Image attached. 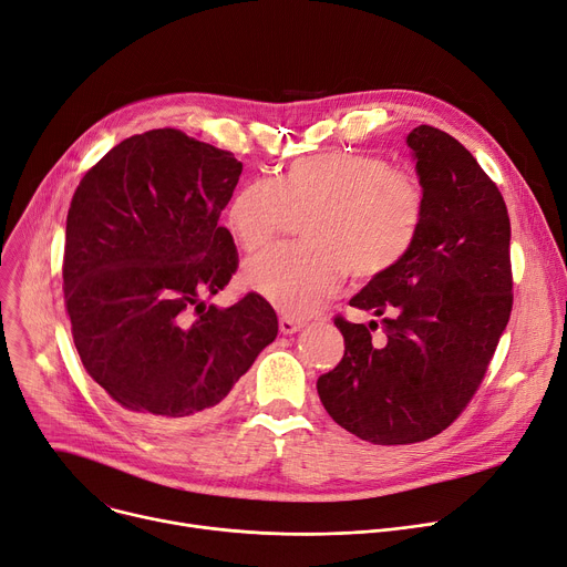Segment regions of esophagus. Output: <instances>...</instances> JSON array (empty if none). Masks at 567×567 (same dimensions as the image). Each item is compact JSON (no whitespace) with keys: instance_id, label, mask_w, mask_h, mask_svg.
<instances>
[{"instance_id":"esophagus-1","label":"esophagus","mask_w":567,"mask_h":567,"mask_svg":"<svg viewBox=\"0 0 567 567\" xmlns=\"http://www.w3.org/2000/svg\"><path fill=\"white\" fill-rule=\"evenodd\" d=\"M278 326H280V333H282V336H291V333H296V331H301L306 323H303L301 319H293V317L282 315L280 321H278Z\"/></svg>"}]
</instances>
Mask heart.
Returning a JSON list of instances; mask_svg holds the SVG:
<instances>
[{
    "instance_id": "b5f03b06",
    "label": "heart",
    "mask_w": 567,
    "mask_h": 567,
    "mask_svg": "<svg viewBox=\"0 0 567 567\" xmlns=\"http://www.w3.org/2000/svg\"><path fill=\"white\" fill-rule=\"evenodd\" d=\"M303 214L308 241L266 250L246 264V285L285 315L315 312L347 271L372 280L411 252L425 220L419 176L377 154L326 152L291 163L276 182L236 193L227 225L244 250H259Z\"/></svg>"
}]
</instances>
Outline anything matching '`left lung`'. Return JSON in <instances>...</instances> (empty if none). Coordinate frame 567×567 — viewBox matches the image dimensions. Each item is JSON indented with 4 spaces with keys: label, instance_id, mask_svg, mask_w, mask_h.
Wrapping results in <instances>:
<instances>
[{
    "label": "left lung",
    "instance_id": "left-lung-1",
    "mask_svg": "<svg viewBox=\"0 0 567 567\" xmlns=\"http://www.w3.org/2000/svg\"><path fill=\"white\" fill-rule=\"evenodd\" d=\"M425 220L411 252L349 301L381 323L336 326L342 361L317 379L331 419L377 445L436 436L464 411L513 310L511 218L492 178L449 133L406 135ZM382 326L384 338L370 330Z\"/></svg>",
    "mask_w": 567,
    "mask_h": 567
}]
</instances>
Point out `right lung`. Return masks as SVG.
<instances>
[{
	"label": "right lung",
	"instance_id": "add662e5",
	"mask_svg": "<svg viewBox=\"0 0 567 567\" xmlns=\"http://www.w3.org/2000/svg\"><path fill=\"white\" fill-rule=\"evenodd\" d=\"M244 165L182 131L112 146L66 218L64 299L80 361L131 421L182 432L216 415L278 336L259 293L206 306L238 266L220 227Z\"/></svg>",
	"mask_w": 567,
	"mask_h": 567
}]
</instances>
